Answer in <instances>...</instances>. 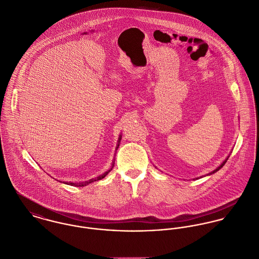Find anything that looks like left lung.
<instances>
[{
    "mask_svg": "<svg viewBox=\"0 0 259 259\" xmlns=\"http://www.w3.org/2000/svg\"><path fill=\"white\" fill-rule=\"evenodd\" d=\"M225 162H226V160H225V161H224V162H223V163H222V164H221V165H220V166H219V167H218V168H217V169H216V170H214V171H213V172H212V173H215V172H216V171H218V170H219V169H220V168H221V167H222V166H223V165H224V164H225ZM210 174H211V173H210Z\"/></svg>",
    "mask_w": 259,
    "mask_h": 259,
    "instance_id": "obj_1",
    "label": "left lung"
}]
</instances>
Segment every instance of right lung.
I'll return each mask as SVG.
<instances>
[{"instance_id":"1","label":"right lung","mask_w":259,"mask_h":259,"mask_svg":"<svg viewBox=\"0 0 259 259\" xmlns=\"http://www.w3.org/2000/svg\"><path fill=\"white\" fill-rule=\"evenodd\" d=\"M120 140H121V136H120V138H119V142H120ZM119 146V145H118ZM118 148V147H117ZM113 167V166H112ZM110 170H112V168L110 169ZM110 170H108V171H106L104 174L102 175H100V176H98V177H96V178H93V179H90L89 181H85V182H81V183H68V184H71V185H75V186H80V187H82V186H86L87 184H89V183H91V182H94V181H97V180H101L102 178H104L109 172H110Z\"/></svg>"}]
</instances>
